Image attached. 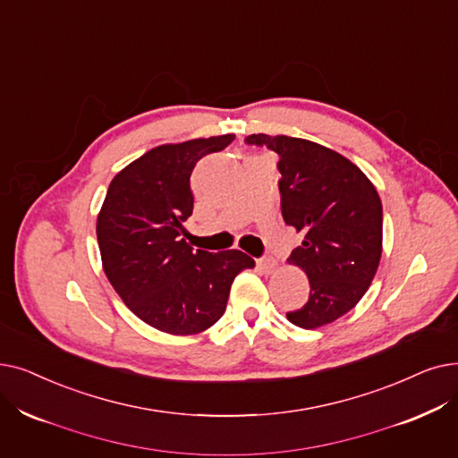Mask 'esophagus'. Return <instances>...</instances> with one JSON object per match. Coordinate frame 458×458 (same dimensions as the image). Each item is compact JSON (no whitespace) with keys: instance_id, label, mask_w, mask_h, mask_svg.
<instances>
[{"instance_id":"obj_1","label":"esophagus","mask_w":458,"mask_h":458,"mask_svg":"<svg viewBox=\"0 0 458 458\" xmlns=\"http://www.w3.org/2000/svg\"><path fill=\"white\" fill-rule=\"evenodd\" d=\"M256 264L264 273H273L276 269V262L273 260V258H260Z\"/></svg>"}]
</instances>
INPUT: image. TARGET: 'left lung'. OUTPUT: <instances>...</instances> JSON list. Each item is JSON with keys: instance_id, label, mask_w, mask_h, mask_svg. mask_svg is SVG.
I'll use <instances>...</instances> for the list:
<instances>
[{"instance_id": "8db88e82", "label": "left lung", "mask_w": 458, "mask_h": 458, "mask_svg": "<svg viewBox=\"0 0 458 458\" xmlns=\"http://www.w3.org/2000/svg\"><path fill=\"white\" fill-rule=\"evenodd\" d=\"M278 153L284 223L303 233L288 264L309 276V301L286 312L303 329L335 322L360 303L382 258V202L369 177L341 153L303 138L250 134Z\"/></svg>"}]
</instances>
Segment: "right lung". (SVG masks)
Listing matches in <instances>:
<instances>
[{
	"label": "right lung",
	"mask_w": 458,
	"mask_h": 458,
	"mask_svg": "<svg viewBox=\"0 0 458 458\" xmlns=\"http://www.w3.org/2000/svg\"><path fill=\"white\" fill-rule=\"evenodd\" d=\"M233 138H194L149 149L115 174L98 211L97 242L108 281L158 331H206L225 314L233 278L254 267L242 250H194L182 237L194 204L192 168Z\"/></svg>",
	"instance_id": "add662e5"
}]
</instances>
